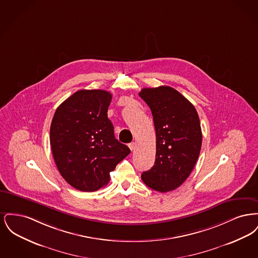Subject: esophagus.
Listing matches in <instances>:
<instances>
[{
  "label": "esophagus",
  "instance_id": "34e87169",
  "mask_svg": "<svg viewBox=\"0 0 258 258\" xmlns=\"http://www.w3.org/2000/svg\"><path fill=\"white\" fill-rule=\"evenodd\" d=\"M128 147H130V149H131L132 151H134L135 148V142H132V143H130V144H128Z\"/></svg>",
  "mask_w": 258,
  "mask_h": 258
}]
</instances>
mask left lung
Masks as SVG:
<instances>
[{"label":"left lung","mask_w":258,"mask_h":258,"mask_svg":"<svg viewBox=\"0 0 258 258\" xmlns=\"http://www.w3.org/2000/svg\"><path fill=\"white\" fill-rule=\"evenodd\" d=\"M152 111L156 130V161L141 174L154 190L179 187L192 171L200 154L202 132L195 106L171 87L144 88L139 93Z\"/></svg>","instance_id":"obj_1"}]
</instances>
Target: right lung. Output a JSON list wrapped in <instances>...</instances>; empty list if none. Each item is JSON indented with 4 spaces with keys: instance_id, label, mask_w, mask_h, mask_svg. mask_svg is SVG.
<instances>
[{
    "instance_id": "add662e5",
    "label": "right lung",
    "mask_w": 258,
    "mask_h": 258,
    "mask_svg": "<svg viewBox=\"0 0 258 258\" xmlns=\"http://www.w3.org/2000/svg\"><path fill=\"white\" fill-rule=\"evenodd\" d=\"M112 95L104 90H79L55 111L50 145L61 177L82 191L109 182L110 172L131 153L114 136L107 117Z\"/></svg>"
}]
</instances>
